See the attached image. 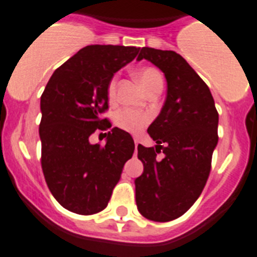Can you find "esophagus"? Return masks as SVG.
<instances>
[{"label": "esophagus", "mask_w": 257, "mask_h": 257, "mask_svg": "<svg viewBox=\"0 0 257 257\" xmlns=\"http://www.w3.org/2000/svg\"><path fill=\"white\" fill-rule=\"evenodd\" d=\"M134 142H135V148H138V144H139V141H138V139H134Z\"/></svg>", "instance_id": "34e87169"}]
</instances>
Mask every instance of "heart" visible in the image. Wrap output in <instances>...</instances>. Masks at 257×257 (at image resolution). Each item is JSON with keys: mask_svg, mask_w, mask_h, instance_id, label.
<instances>
[{"mask_svg": "<svg viewBox=\"0 0 257 257\" xmlns=\"http://www.w3.org/2000/svg\"><path fill=\"white\" fill-rule=\"evenodd\" d=\"M137 77L139 80V82H141L144 92H148L150 89L155 88V86H163L162 73L152 67L141 68L137 72ZM115 78H113L109 82V85H107V97H109V99H114V97H115ZM148 120H150V115L148 114L141 113V111L131 109L120 110V111L116 113L115 116L116 124L122 130L127 131V133L130 134L141 133L144 127L147 126Z\"/></svg>", "mask_w": 257, "mask_h": 257, "instance_id": "1", "label": "heart"}]
</instances>
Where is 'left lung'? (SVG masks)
I'll return each instance as SVG.
<instances>
[{"label": "left lung", "mask_w": 257, "mask_h": 257, "mask_svg": "<svg viewBox=\"0 0 257 257\" xmlns=\"http://www.w3.org/2000/svg\"><path fill=\"white\" fill-rule=\"evenodd\" d=\"M142 59L164 73L167 98L147 130L155 148L138 146L144 169L135 179V200L144 218L169 222L185 214L205 188L218 144V111L209 86L181 55L143 47ZM160 149L165 158L158 161Z\"/></svg>", "instance_id": "left-lung-1"}]
</instances>
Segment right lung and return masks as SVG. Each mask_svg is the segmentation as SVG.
Instances as JSON below:
<instances>
[{"instance_id":"1","label":"right lung","mask_w":257,"mask_h":257,"mask_svg":"<svg viewBox=\"0 0 257 257\" xmlns=\"http://www.w3.org/2000/svg\"><path fill=\"white\" fill-rule=\"evenodd\" d=\"M141 48L92 44L59 67L40 97L42 169L48 189L64 209L81 215L102 211L135 150L128 133L113 127L106 144H92L95 130L111 124L107 85Z\"/></svg>"}]
</instances>
